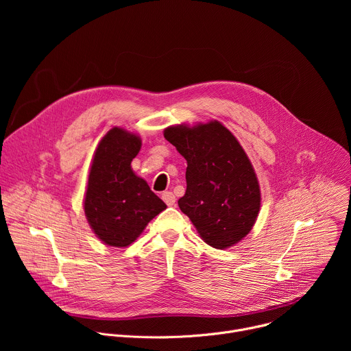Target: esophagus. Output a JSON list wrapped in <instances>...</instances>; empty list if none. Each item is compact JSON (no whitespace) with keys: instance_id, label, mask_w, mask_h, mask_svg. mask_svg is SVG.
Instances as JSON below:
<instances>
[{"instance_id":"1","label":"esophagus","mask_w":351,"mask_h":351,"mask_svg":"<svg viewBox=\"0 0 351 351\" xmlns=\"http://www.w3.org/2000/svg\"><path fill=\"white\" fill-rule=\"evenodd\" d=\"M162 199L167 203V206H173L176 198H175V194L172 191H164L162 193Z\"/></svg>"}]
</instances>
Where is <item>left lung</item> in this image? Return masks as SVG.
<instances>
[{
    "label": "left lung",
    "mask_w": 351,
    "mask_h": 351,
    "mask_svg": "<svg viewBox=\"0 0 351 351\" xmlns=\"http://www.w3.org/2000/svg\"><path fill=\"white\" fill-rule=\"evenodd\" d=\"M164 137L187 161L180 211L211 247L223 250L239 243L257 221L261 193L237 138L218 121L169 126Z\"/></svg>",
    "instance_id": "1"
}]
</instances>
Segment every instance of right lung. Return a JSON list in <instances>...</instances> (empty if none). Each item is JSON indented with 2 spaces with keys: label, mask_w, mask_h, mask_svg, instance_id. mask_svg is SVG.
<instances>
[{
  "label": "right lung",
  "mask_w": 351,
  "mask_h": 351,
  "mask_svg": "<svg viewBox=\"0 0 351 351\" xmlns=\"http://www.w3.org/2000/svg\"><path fill=\"white\" fill-rule=\"evenodd\" d=\"M138 136L112 128L99 141L88 173L84 214L95 236L107 245L126 247L167 204L149 190L130 164L138 154Z\"/></svg>",
  "instance_id": "add662e5"
}]
</instances>
